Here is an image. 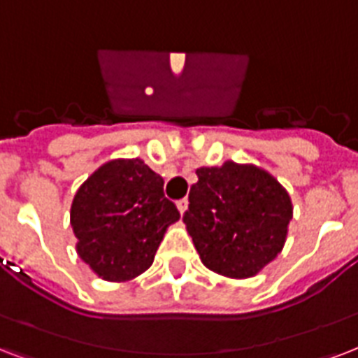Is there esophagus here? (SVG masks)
Here are the masks:
<instances>
[{
    "label": "esophagus",
    "mask_w": 358,
    "mask_h": 358,
    "mask_svg": "<svg viewBox=\"0 0 358 358\" xmlns=\"http://www.w3.org/2000/svg\"><path fill=\"white\" fill-rule=\"evenodd\" d=\"M177 209H179V213H181L182 217L188 209V199H179V201H177Z\"/></svg>",
    "instance_id": "34e87169"
}]
</instances>
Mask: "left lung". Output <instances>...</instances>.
I'll use <instances>...</instances> for the list:
<instances>
[{
    "label": "left lung",
    "mask_w": 358,
    "mask_h": 358,
    "mask_svg": "<svg viewBox=\"0 0 358 358\" xmlns=\"http://www.w3.org/2000/svg\"><path fill=\"white\" fill-rule=\"evenodd\" d=\"M196 176L182 220L201 263L228 278L262 273L285 245L293 217L287 190L267 170L234 160Z\"/></svg>",
    "instance_id": "8db88e82"
}]
</instances>
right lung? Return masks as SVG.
Here are the masks:
<instances>
[{
	"label": "right lung",
	"instance_id": "1",
	"mask_svg": "<svg viewBox=\"0 0 358 358\" xmlns=\"http://www.w3.org/2000/svg\"><path fill=\"white\" fill-rule=\"evenodd\" d=\"M164 179L141 159H113L76 190L71 226L76 252L96 276L129 282L153 265L179 210L164 198Z\"/></svg>",
	"mask_w": 358,
	"mask_h": 358
}]
</instances>
